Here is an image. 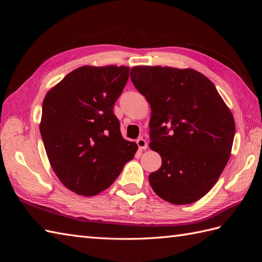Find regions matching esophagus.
<instances>
[{
    "label": "esophagus",
    "mask_w": 262,
    "mask_h": 262,
    "mask_svg": "<svg viewBox=\"0 0 262 262\" xmlns=\"http://www.w3.org/2000/svg\"><path fill=\"white\" fill-rule=\"evenodd\" d=\"M137 144L139 146V148L142 150V149H146L147 148V142L143 139V138H139L137 140Z\"/></svg>",
    "instance_id": "esophagus-1"
}]
</instances>
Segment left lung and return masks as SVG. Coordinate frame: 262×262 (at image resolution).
I'll list each match as a JSON object with an SVG mask.
<instances>
[{
	"mask_svg": "<svg viewBox=\"0 0 262 262\" xmlns=\"http://www.w3.org/2000/svg\"><path fill=\"white\" fill-rule=\"evenodd\" d=\"M130 77L150 106L149 147L162 157L149 173L154 192L172 204L201 199L231 156L234 117L215 86L198 71L134 67Z\"/></svg>",
	"mask_w": 262,
	"mask_h": 262,
	"instance_id": "left-lung-1",
	"label": "left lung"
}]
</instances>
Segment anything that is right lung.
<instances>
[{"label":"right lung","mask_w":262,"mask_h":262,"mask_svg":"<svg viewBox=\"0 0 262 262\" xmlns=\"http://www.w3.org/2000/svg\"><path fill=\"white\" fill-rule=\"evenodd\" d=\"M128 67H81L47 93L40 133L55 175L71 191L92 196L120 175L138 145L126 141L114 114Z\"/></svg>","instance_id":"obj_1"}]
</instances>
